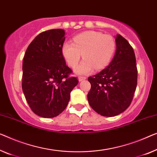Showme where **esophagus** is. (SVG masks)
Listing matches in <instances>:
<instances>
[{"label":"esophagus","instance_id":"obj_1","mask_svg":"<svg viewBox=\"0 0 157 157\" xmlns=\"http://www.w3.org/2000/svg\"><path fill=\"white\" fill-rule=\"evenodd\" d=\"M86 79V77L80 76V77H79V78H78V80H79V82H81V81H82V80H85V79Z\"/></svg>","mask_w":157,"mask_h":157}]
</instances>
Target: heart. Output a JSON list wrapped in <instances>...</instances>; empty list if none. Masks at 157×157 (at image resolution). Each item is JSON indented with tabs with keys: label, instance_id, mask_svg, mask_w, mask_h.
<instances>
[{
	"label": "heart",
	"instance_id": "1",
	"mask_svg": "<svg viewBox=\"0 0 157 157\" xmlns=\"http://www.w3.org/2000/svg\"><path fill=\"white\" fill-rule=\"evenodd\" d=\"M116 51V41L109 34L95 31H86L76 35L73 44L65 42L61 48L63 57L70 67H74L80 60H84L75 68L78 75L90 74L106 67Z\"/></svg>",
	"mask_w": 157,
	"mask_h": 157
}]
</instances>
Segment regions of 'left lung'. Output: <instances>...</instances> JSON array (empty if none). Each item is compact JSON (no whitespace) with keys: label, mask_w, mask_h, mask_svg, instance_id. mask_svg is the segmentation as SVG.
Returning <instances> with one entry per match:
<instances>
[{"label":"left lung","mask_w":157,"mask_h":157,"mask_svg":"<svg viewBox=\"0 0 157 157\" xmlns=\"http://www.w3.org/2000/svg\"><path fill=\"white\" fill-rule=\"evenodd\" d=\"M116 50L106 68L90 77L87 99L91 107L103 116L123 113L132 101L137 86V70L133 48L121 34L115 36Z\"/></svg>","instance_id":"left-lung-1"}]
</instances>
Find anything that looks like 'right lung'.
I'll list each match as a JSON object with an SVG mask.
<instances>
[{
	"label": "right lung",
	"instance_id": "right-lung-1",
	"mask_svg": "<svg viewBox=\"0 0 157 157\" xmlns=\"http://www.w3.org/2000/svg\"><path fill=\"white\" fill-rule=\"evenodd\" d=\"M65 34L62 29L41 32L28 46L23 59V92L32 111L43 118L61 113L78 84L76 78L68 77L72 71L61 53Z\"/></svg>",
	"mask_w": 157,
	"mask_h": 157
}]
</instances>
